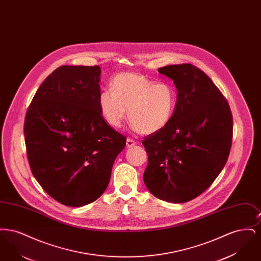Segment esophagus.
<instances>
[{"mask_svg":"<svg viewBox=\"0 0 261 261\" xmlns=\"http://www.w3.org/2000/svg\"><path fill=\"white\" fill-rule=\"evenodd\" d=\"M135 145H136V142H135L134 140H132V139H130V138L127 139V141H126V146H127V148H132V147L135 146Z\"/></svg>","mask_w":261,"mask_h":261,"instance_id":"34e87169","label":"esophagus"}]
</instances>
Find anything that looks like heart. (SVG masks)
Listing matches in <instances>:
<instances>
[{
  "mask_svg": "<svg viewBox=\"0 0 261 261\" xmlns=\"http://www.w3.org/2000/svg\"><path fill=\"white\" fill-rule=\"evenodd\" d=\"M111 91L99 95V110L109 124L120 127L126 115L141 134L155 133L169 123L177 103V90L170 82H156L144 75L122 72L114 76Z\"/></svg>",
  "mask_w": 261,
  "mask_h": 261,
  "instance_id": "obj_1",
  "label": "heart"
}]
</instances>
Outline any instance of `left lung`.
Here are the masks:
<instances>
[{
    "label": "left lung",
    "instance_id": "8db88e82",
    "mask_svg": "<svg viewBox=\"0 0 261 261\" xmlns=\"http://www.w3.org/2000/svg\"><path fill=\"white\" fill-rule=\"evenodd\" d=\"M177 103L169 123L145 137L144 182L158 199L182 203L199 197L223 169L232 145L233 117L211 78L190 63L166 65Z\"/></svg>",
    "mask_w": 261,
    "mask_h": 261
}]
</instances>
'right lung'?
Returning <instances> with one entry per match:
<instances>
[{
  "mask_svg": "<svg viewBox=\"0 0 261 261\" xmlns=\"http://www.w3.org/2000/svg\"><path fill=\"white\" fill-rule=\"evenodd\" d=\"M100 68L63 65L41 84L25 116L31 171L60 203L79 207L99 199L126 138L102 118Z\"/></svg>",
  "mask_w": 261,
  "mask_h": 261,
  "instance_id": "add662e5",
  "label": "right lung"
}]
</instances>
